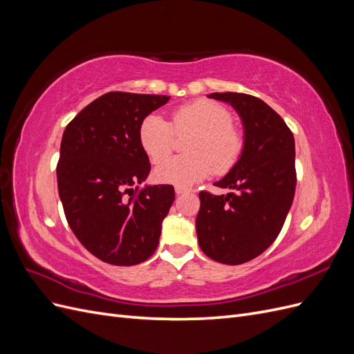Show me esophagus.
Here are the masks:
<instances>
[{
  "label": "esophagus",
  "instance_id": "34e87169",
  "mask_svg": "<svg viewBox=\"0 0 354 354\" xmlns=\"http://www.w3.org/2000/svg\"><path fill=\"white\" fill-rule=\"evenodd\" d=\"M189 192H192V189L183 187V186H176V194L177 195H185V194H189Z\"/></svg>",
  "mask_w": 354,
  "mask_h": 354
}]
</instances>
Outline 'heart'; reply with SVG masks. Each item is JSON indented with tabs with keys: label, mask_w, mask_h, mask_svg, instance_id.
Wrapping results in <instances>:
<instances>
[{
	"label": "heart",
	"mask_w": 354,
	"mask_h": 354,
	"mask_svg": "<svg viewBox=\"0 0 354 354\" xmlns=\"http://www.w3.org/2000/svg\"><path fill=\"white\" fill-rule=\"evenodd\" d=\"M233 116L223 104L201 99L180 106L171 122L158 113H149L138 127V142L153 164L165 160L176 147V134L194 133L186 143L190 153L180 155L155 169L162 183L189 186L217 171L224 174L238 164L245 138L234 128Z\"/></svg>",
	"instance_id": "obj_1"
}]
</instances>
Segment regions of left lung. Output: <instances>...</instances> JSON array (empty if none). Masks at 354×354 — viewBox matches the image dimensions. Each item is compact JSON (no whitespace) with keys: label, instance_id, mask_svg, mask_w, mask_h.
I'll return each instance as SVG.
<instances>
[{"label":"left lung","instance_id":"left-lung-1","mask_svg":"<svg viewBox=\"0 0 354 354\" xmlns=\"http://www.w3.org/2000/svg\"><path fill=\"white\" fill-rule=\"evenodd\" d=\"M241 116L245 147L238 164L216 186L227 195L201 192L198 242L214 261L236 266L264 252L281 233L297 185L295 142L282 118L261 99L212 93Z\"/></svg>","mask_w":354,"mask_h":354}]
</instances>
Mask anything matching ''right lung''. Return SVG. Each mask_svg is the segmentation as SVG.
Masks as SVG:
<instances>
[{
  "instance_id": "right-lung-1",
  "label": "right lung",
  "mask_w": 354,
  "mask_h": 354,
  "mask_svg": "<svg viewBox=\"0 0 354 354\" xmlns=\"http://www.w3.org/2000/svg\"><path fill=\"white\" fill-rule=\"evenodd\" d=\"M168 100L169 95L106 93L63 133L56 168L63 211L75 236L104 263L134 266L158 248L174 187L132 186L151 173L138 127Z\"/></svg>"
}]
</instances>
